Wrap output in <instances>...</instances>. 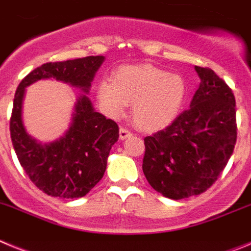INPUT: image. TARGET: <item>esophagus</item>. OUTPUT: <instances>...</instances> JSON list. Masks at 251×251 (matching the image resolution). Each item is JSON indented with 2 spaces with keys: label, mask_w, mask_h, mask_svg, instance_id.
I'll use <instances>...</instances> for the list:
<instances>
[{
  "label": "esophagus",
  "mask_w": 251,
  "mask_h": 251,
  "mask_svg": "<svg viewBox=\"0 0 251 251\" xmlns=\"http://www.w3.org/2000/svg\"><path fill=\"white\" fill-rule=\"evenodd\" d=\"M129 137H132V132H130V130H128L127 128H121V129H119V138H121L122 141L129 138Z\"/></svg>",
  "instance_id": "esophagus-1"
}]
</instances>
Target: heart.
<instances>
[{"mask_svg":"<svg viewBox=\"0 0 251 251\" xmlns=\"http://www.w3.org/2000/svg\"><path fill=\"white\" fill-rule=\"evenodd\" d=\"M188 92L182 75L143 64L115 70L113 81H99L95 95L104 114L113 119L123 117L133 104L132 115L137 127L156 132L176 121L185 108Z\"/></svg>","mask_w":251,"mask_h":251,"instance_id":"obj_1","label":"heart"}]
</instances>
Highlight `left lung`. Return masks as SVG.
<instances>
[{
    "label": "left lung",
    "instance_id": "8db88e82",
    "mask_svg": "<svg viewBox=\"0 0 251 251\" xmlns=\"http://www.w3.org/2000/svg\"><path fill=\"white\" fill-rule=\"evenodd\" d=\"M195 70L201 83L190 108L167 128L145 138L143 174L157 192L172 200L210 188L236 143L232 90L211 69Z\"/></svg>",
    "mask_w": 251,
    "mask_h": 251
}]
</instances>
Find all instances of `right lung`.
<instances>
[{
  "label": "right lung",
  "instance_id": "add662e5",
  "mask_svg": "<svg viewBox=\"0 0 251 251\" xmlns=\"http://www.w3.org/2000/svg\"><path fill=\"white\" fill-rule=\"evenodd\" d=\"M104 60L105 57L99 55L46 63L26 75L17 86L10 119L12 145L28 178L49 196H85L105 172L106 159L113 145L118 141L119 128L114 121L95 112L86 95ZM43 78L63 81L83 92L78 97L67 132L49 144H41L31 137L22 122L25 88Z\"/></svg>",
  "mask_w": 251,
  "mask_h": 251
}]
</instances>
